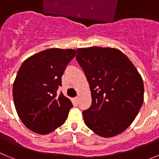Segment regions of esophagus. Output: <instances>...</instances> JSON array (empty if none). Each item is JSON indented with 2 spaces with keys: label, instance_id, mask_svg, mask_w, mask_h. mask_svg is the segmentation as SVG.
I'll list each match as a JSON object with an SVG mask.
<instances>
[{
  "label": "esophagus",
  "instance_id": "1",
  "mask_svg": "<svg viewBox=\"0 0 159 159\" xmlns=\"http://www.w3.org/2000/svg\"><path fill=\"white\" fill-rule=\"evenodd\" d=\"M74 101H75V102H76V103H78V102H79V98H78V97H75V98H74Z\"/></svg>",
  "mask_w": 159,
  "mask_h": 159
}]
</instances>
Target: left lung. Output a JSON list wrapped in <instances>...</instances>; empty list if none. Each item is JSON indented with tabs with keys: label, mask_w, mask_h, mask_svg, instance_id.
Masks as SVG:
<instances>
[{
	"label": "left lung",
	"mask_w": 159,
	"mask_h": 159,
	"mask_svg": "<svg viewBox=\"0 0 159 159\" xmlns=\"http://www.w3.org/2000/svg\"><path fill=\"white\" fill-rule=\"evenodd\" d=\"M75 57L92 95V105L83 111L87 127L104 138L124 131L144 99L143 79L136 67L120 50L111 48H78Z\"/></svg>",
	"instance_id": "left-lung-1"
}]
</instances>
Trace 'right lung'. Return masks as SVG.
<instances>
[{
  "label": "right lung",
  "mask_w": 159,
  "mask_h": 159,
  "mask_svg": "<svg viewBox=\"0 0 159 159\" xmlns=\"http://www.w3.org/2000/svg\"><path fill=\"white\" fill-rule=\"evenodd\" d=\"M75 49L50 48L25 60L12 87L15 107L22 123L32 131L47 134L66 121L72 103L62 93L61 77Z\"/></svg>",
  "instance_id": "right-lung-1"
}]
</instances>
